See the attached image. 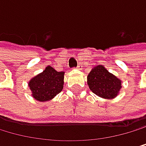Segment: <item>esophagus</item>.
I'll use <instances>...</instances> for the list:
<instances>
[{
    "instance_id": "34e87169",
    "label": "esophagus",
    "mask_w": 146,
    "mask_h": 146,
    "mask_svg": "<svg viewBox=\"0 0 146 146\" xmlns=\"http://www.w3.org/2000/svg\"><path fill=\"white\" fill-rule=\"evenodd\" d=\"M81 67H82L81 65H78V67H77V68H78V69H80V68H81Z\"/></svg>"
}]
</instances>
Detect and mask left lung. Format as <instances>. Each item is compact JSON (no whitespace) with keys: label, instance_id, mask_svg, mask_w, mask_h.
<instances>
[{"label":"left lung","instance_id":"8db88e82","mask_svg":"<svg viewBox=\"0 0 146 146\" xmlns=\"http://www.w3.org/2000/svg\"><path fill=\"white\" fill-rule=\"evenodd\" d=\"M90 90L94 94L103 99L111 100L117 97L121 89V80L99 65L90 70L87 77Z\"/></svg>","mask_w":146,"mask_h":146}]
</instances>
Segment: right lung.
<instances>
[{"mask_svg":"<svg viewBox=\"0 0 146 146\" xmlns=\"http://www.w3.org/2000/svg\"><path fill=\"white\" fill-rule=\"evenodd\" d=\"M65 72L56 71L51 66L47 67L28 82L33 98L38 102H48L61 92L64 87Z\"/></svg>","mask_w":146,"mask_h":146,"instance_id":"right-lung-1","label":"right lung"}]
</instances>
